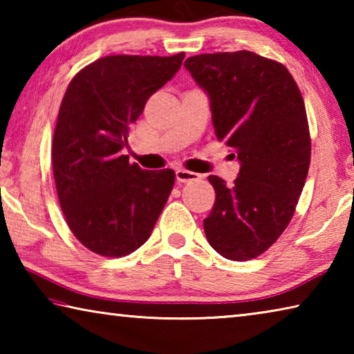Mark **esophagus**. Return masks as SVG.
<instances>
[{
    "instance_id": "1",
    "label": "esophagus",
    "mask_w": 354,
    "mask_h": 354,
    "mask_svg": "<svg viewBox=\"0 0 354 354\" xmlns=\"http://www.w3.org/2000/svg\"><path fill=\"white\" fill-rule=\"evenodd\" d=\"M201 175L195 171H189L184 169H178L176 170V181L178 183H194V181H200Z\"/></svg>"
}]
</instances>
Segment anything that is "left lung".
I'll return each mask as SVG.
<instances>
[{
    "instance_id": "8db88e82",
    "label": "left lung",
    "mask_w": 354,
    "mask_h": 354,
    "mask_svg": "<svg viewBox=\"0 0 354 354\" xmlns=\"http://www.w3.org/2000/svg\"><path fill=\"white\" fill-rule=\"evenodd\" d=\"M211 101L220 142L241 162L234 184L211 175L215 203L203 221L226 259L248 261L278 241L295 212L310 162L306 107L283 64L251 51L185 59Z\"/></svg>"
}]
</instances>
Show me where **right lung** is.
<instances>
[{
  "mask_svg": "<svg viewBox=\"0 0 354 354\" xmlns=\"http://www.w3.org/2000/svg\"><path fill=\"white\" fill-rule=\"evenodd\" d=\"M184 56H106L68 84L51 143L53 173L65 221L93 253L122 257L142 247L169 200L175 171L142 170L122 149Z\"/></svg>",
  "mask_w": 354,
  "mask_h": 354,
  "instance_id": "right-lung-1",
  "label": "right lung"
}]
</instances>
